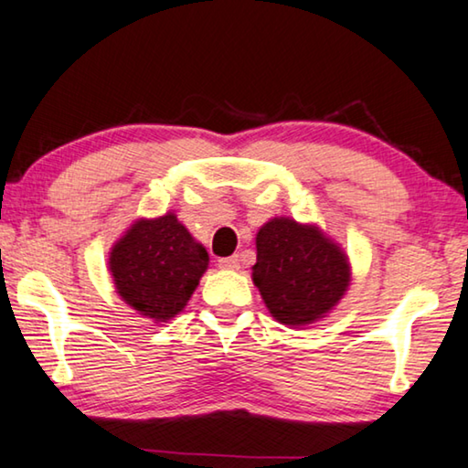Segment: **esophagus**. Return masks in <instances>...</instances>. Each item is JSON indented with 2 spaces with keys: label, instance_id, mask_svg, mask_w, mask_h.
Returning a JSON list of instances; mask_svg holds the SVG:
<instances>
[{
  "label": "esophagus",
  "instance_id": "1",
  "mask_svg": "<svg viewBox=\"0 0 468 468\" xmlns=\"http://www.w3.org/2000/svg\"><path fill=\"white\" fill-rule=\"evenodd\" d=\"M218 267H220V269H227V271H235V269H239V256L218 258Z\"/></svg>",
  "mask_w": 468,
  "mask_h": 468
}]
</instances>
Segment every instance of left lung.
I'll list each match as a JSON object with an SVG mask.
<instances>
[{
  "mask_svg": "<svg viewBox=\"0 0 468 468\" xmlns=\"http://www.w3.org/2000/svg\"><path fill=\"white\" fill-rule=\"evenodd\" d=\"M254 283L267 309L285 325L324 317L348 285V262L315 227L273 218L256 235Z\"/></svg>",
  "mask_w": 468,
  "mask_h": 468,
  "instance_id": "left-lung-1",
  "label": "left lung"
}]
</instances>
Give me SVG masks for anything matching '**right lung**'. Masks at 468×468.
I'll use <instances>...</instances> for the list:
<instances>
[{"label": "right lung", "instance_id": "right-lung-1", "mask_svg": "<svg viewBox=\"0 0 468 468\" xmlns=\"http://www.w3.org/2000/svg\"><path fill=\"white\" fill-rule=\"evenodd\" d=\"M206 248L174 214L138 220L115 243L109 269L120 296L143 315L165 322L185 309L207 269Z\"/></svg>", "mask_w": 468, "mask_h": 468}]
</instances>
